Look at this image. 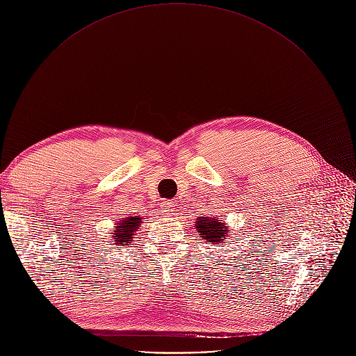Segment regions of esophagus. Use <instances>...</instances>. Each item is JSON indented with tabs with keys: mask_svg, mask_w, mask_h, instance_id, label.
<instances>
[{
	"mask_svg": "<svg viewBox=\"0 0 356 356\" xmlns=\"http://www.w3.org/2000/svg\"><path fill=\"white\" fill-rule=\"evenodd\" d=\"M175 211H176V207L173 203L165 202L163 204H161V213L163 214H175Z\"/></svg>",
	"mask_w": 356,
	"mask_h": 356,
	"instance_id": "1",
	"label": "esophagus"
}]
</instances>
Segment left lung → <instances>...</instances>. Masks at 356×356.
Masks as SVG:
<instances>
[{
    "label": "left lung",
    "mask_w": 356,
    "mask_h": 356,
    "mask_svg": "<svg viewBox=\"0 0 356 356\" xmlns=\"http://www.w3.org/2000/svg\"><path fill=\"white\" fill-rule=\"evenodd\" d=\"M229 224L222 222L217 217H199L196 221L197 233L203 240L210 244H218L225 240V237L230 236V230L227 229Z\"/></svg>",
    "instance_id": "left-lung-1"
}]
</instances>
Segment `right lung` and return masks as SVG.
<instances>
[{"label":"right lung","mask_w":356,"mask_h":356,"mask_svg":"<svg viewBox=\"0 0 356 356\" xmlns=\"http://www.w3.org/2000/svg\"><path fill=\"white\" fill-rule=\"evenodd\" d=\"M143 218H140L139 216H134V217H126L123 220H120V222L115 224V230L112 232V238L116 245L123 247V245H129V243L132 241L135 232L139 230V225L142 222Z\"/></svg>","instance_id":"add662e5"}]
</instances>
